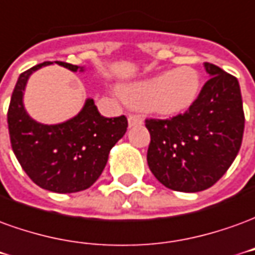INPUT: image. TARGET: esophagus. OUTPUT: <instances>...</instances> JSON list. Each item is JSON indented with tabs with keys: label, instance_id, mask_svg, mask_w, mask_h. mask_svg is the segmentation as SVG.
<instances>
[{
	"label": "esophagus",
	"instance_id": "obj_1",
	"mask_svg": "<svg viewBox=\"0 0 255 255\" xmlns=\"http://www.w3.org/2000/svg\"><path fill=\"white\" fill-rule=\"evenodd\" d=\"M142 118L141 117H138V115H129V118H128V124H129V128H134V126H140L142 125Z\"/></svg>",
	"mask_w": 255,
	"mask_h": 255
}]
</instances>
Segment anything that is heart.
Instances as JSON below:
<instances>
[{
  "mask_svg": "<svg viewBox=\"0 0 255 255\" xmlns=\"http://www.w3.org/2000/svg\"><path fill=\"white\" fill-rule=\"evenodd\" d=\"M200 88L199 73L184 66L125 85L119 95L133 107L148 108L160 117H177L196 103Z\"/></svg>",
  "mask_w": 255,
  "mask_h": 255,
  "instance_id": "1",
  "label": "heart"
}]
</instances>
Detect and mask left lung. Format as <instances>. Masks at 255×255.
Returning <instances> with one entry per match:
<instances>
[{
	"mask_svg": "<svg viewBox=\"0 0 255 255\" xmlns=\"http://www.w3.org/2000/svg\"><path fill=\"white\" fill-rule=\"evenodd\" d=\"M210 79L188 111L171 119H147V162L166 188L199 192L210 188L236 158L245 130L238 79L205 63Z\"/></svg>",
	"mask_w": 255,
	"mask_h": 255,
	"instance_id": "8db88e82",
	"label": "left lung"
}]
</instances>
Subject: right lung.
<instances>
[{
	"mask_svg": "<svg viewBox=\"0 0 255 255\" xmlns=\"http://www.w3.org/2000/svg\"><path fill=\"white\" fill-rule=\"evenodd\" d=\"M56 64L84 73L85 67L63 61ZM53 61L27 70L16 82L8 110V129L12 149L27 176L38 187L56 194H73L89 188L107 165L111 148L128 128L125 115L104 118L93 99H86L75 117L55 125L32 119L24 108L23 96L32 73Z\"/></svg>",
	"mask_w": 255,
	"mask_h": 255,
	"instance_id": "right-lung-1",
	"label": "right lung"
}]
</instances>
